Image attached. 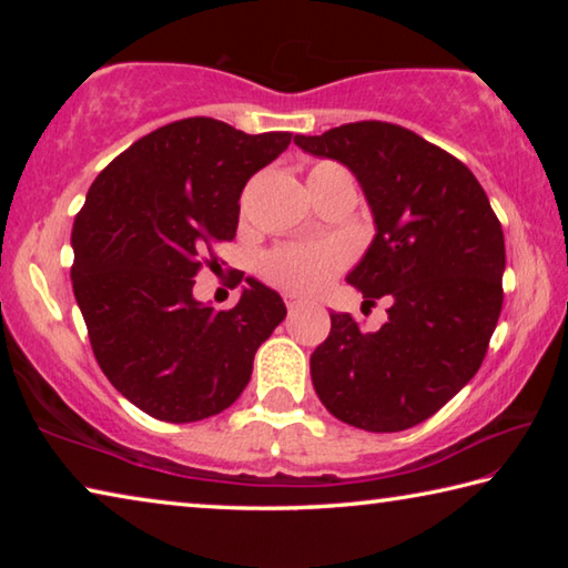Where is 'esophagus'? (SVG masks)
Returning a JSON list of instances; mask_svg holds the SVG:
<instances>
[{
    "mask_svg": "<svg viewBox=\"0 0 568 568\" xmlns=\"http://www.w3.org/2000/svg\"><path fill=\"white\" fill-rule=\"evenodd\" d=\"M285 305L291 307V311H295V307L305 305V301H303V297H297V295H285Z\"/></svg>",
    "mask_w": 568,
    "mask_h": 568,
    "instance_id": "34e87169",
    "label": "esophagus"
}]
</instances>
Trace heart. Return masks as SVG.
<instances>
[{
  "mask_svg": "<svg viewBox=\"0 0 568 568\" xmlns=\"http://www.w3.org/2000/svg\"><path fill=\"white\" fill-rule=\"evenodd\" d=\"M321 168H338L325 162ZM348 263V250L338 243H301L273 250L263 261V275L287 293L311 295L323 291Z\"/></svg>",
  "mask_w": 568,
  "mask_h": 568,
  "instance_id": "heart-1",
  "label": "heart"
}]
</instances>
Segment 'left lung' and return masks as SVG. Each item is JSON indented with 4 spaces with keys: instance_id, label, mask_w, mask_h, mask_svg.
<instances>
[{
    "instance_id": "left-lung-1",
    "label": "left lung",
    "mask_w": 568,
    "mask_h": 568,
    "mask_svg": "<svg viewBox=\"0 0 568 568\" xmlns=\"http://www.w3.org/2000/svg\"><path fill=\"white\" fill-rule=\"evenodd\" d=\"M295 145L343 162L368 200L376 237L348 275L388 321L363 333L331 313L311 355L323 406L348 426L396 434L434 416L476 376L504 305V230L464 162L400 124L363 120Z\"/></svg>"
}]
</instances>
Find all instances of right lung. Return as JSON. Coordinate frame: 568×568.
Segmentation results:
<instances>
[{
  "label": "right lung",
  "mask_w": 568,
  "mask_h": 568,
  "mask_svg": "<svg viewBox=\"0 0 568 568\" xmlns=\"http://www.w3.org/2000/svg\"><path fill=\"white\" fill-rule=\"evenodd\" d=\"M291 138L178 120L92 182L72 227V291L102 373L148 416L192 423L233 406L283 323V297L253 277L230 311L200 305L192 277L235 237L240 192Z\"/></svg>",
  "instance_id": "1"
}]
</instances>
